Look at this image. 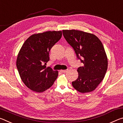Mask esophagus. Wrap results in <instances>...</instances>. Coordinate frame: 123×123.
<instances>
[{
	"instance_id": "1",
	"label": "esophagus",
	"mask_w": 123,
	"mask_h": 123,
	"mask_svg": "<svg viewBox=\"0 0 123 123\" xmlns=\"http://www.w3.org/2000/svg\"><path fill=\"white\" fill-rule=\"evenodd\" d=\"M68 71V70H60V72L61 73H66Z\"/></svg>"
}]
</instances>
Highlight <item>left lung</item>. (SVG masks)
Instances as JSON below:
<instances>
[{
	"mask_svg": "<svg viewBox=\"0 0 123 123\" xmlns=\"http://www.w3.org/2000/svg\"><path fill=\"white\" fill-rule=\"evenodd\" d=\"M62 32L76 57L84 63L77 70L78 78L72 82L73 86L82 93L94 91L103 81L107 69V57L101 42L94 34L82 31L63 30Z\"/></svg>",
	"mask_w": 123,
	"mask_h": 123,
	"instance_id": "left-lung-1",
	"label": "left lung"
}]
</instances>
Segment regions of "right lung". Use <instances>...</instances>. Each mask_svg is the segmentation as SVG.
Instances as JSON below:
<instances>
[{"instance_id": "add662e5", "label": "right lung", "mask_w": 123, "mask_h": 123, "mask_svg": "<svg viewBox=\"0 0 123 123\" xmlns=\"http://www.w3.org/2000/svg\"><path fill=\"white\" fill-rule=\"evenodd\" d=\"M61 31H49L31 35L18 53L16 66L25 86L37 93L49 88L57 79L58 71L47 67L49 51L62 37Z\"/></svg>"}]
</instances>
